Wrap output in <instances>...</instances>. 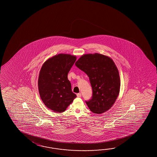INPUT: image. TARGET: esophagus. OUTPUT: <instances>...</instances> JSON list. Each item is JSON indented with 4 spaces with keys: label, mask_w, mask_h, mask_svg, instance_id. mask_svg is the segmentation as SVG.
Here are the masks:
<instances>
[{
    "label": "esophagus",
    "mask_w": 157,
    "mask_h": 157,
    "mask_svg": "<svg viewBox=\"0 0 157 157\" xmlns=\"http://www.w3.org/2000/svg\"><path fill=\"white\" fill-rule=\"evenodd\" d=\"M77 97H81V93H78L77 94Z\"/></svg>",
    "instance_id": "obj_1"
}]
</instances>
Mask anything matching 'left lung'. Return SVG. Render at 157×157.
<instances>
[{"label":"left lung","instance_id":"8db88e82","mask_svg":"<svg viewBox=\"0 0 157 157\" xmlns=\"http://www.w3.org/2000/svg\"><path fill=\"white\" fill-rule=\"evenodd\" d=\"M89 78L93 90L90 100L85 101L94 113H103L109 109L117 99L120 89L119 72L113 60L100 54H88L75 63Z\"/></svg>","mask_w":157,"mask_h":157}]
</instances>
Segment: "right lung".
Here are the masks:
<instances>
[{
	"mask_svg": "<svg viewBox=\"0 0 157 157\" xmlns=\"http://www.w3.org/2000/svg\"><path fill=\"white\" fill-rule=\"evenodd\" d=\"M76 60L74 56L59 54L48 59L40 70L38 87L41 99L56 113L64 112L77 97L67 77Z\"/></svg>",
	"mask_w": 157,
	"mask_h": 157,
	"instance_id": "add662e5",
	"label": "right lung"
}]
</instances>
